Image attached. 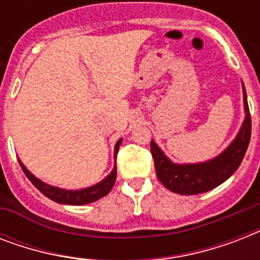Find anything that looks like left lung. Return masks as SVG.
Returning <instances> with one entry per match:
<instances>
[{"instance_id": "1", "label": "left lung", "mask_w": 260, "mask_h": 260, "mask_svg": "<svg viewBox=\"0 0 260 260\" xmlns=\"http://www.w3.org/2000/svg\"><path fill=\"white\" fill-rule=\"evenodd\" d=\"M242 86L246 114L243 124L230 146L213 159L201 163H174L167 158L160 147L151 140V154L154 158L155 170L165 187L182 196L205 193L221 185L238 170L251 138V116L243 82Z\"/></svg>"}]
</instances>
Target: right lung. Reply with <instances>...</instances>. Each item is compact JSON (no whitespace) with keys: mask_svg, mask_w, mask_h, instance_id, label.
Instances as JSON below:
<instances>
[{"mask_svg":"<svg viewBox=\"0 0 260 260\" xmlns=\"http://www.w3.org/2000/svg\"><path fill=\"white\" fill-rule=\"evenodd\" d=\"M122 139H120L116 146H114V167L113 170L110 171V174H108L101 182H98L95 185L89 186V187H85V189L79 190H67L62 189V187H56V186L48 185L46 182H43L42 179H39L30 173L24 163L18 159V163L21 166L22 171L25 173V175L28 177L32 183L35 185V187L38 190H40L46 197H48L52 201L58 202V204H64V205H86V204H91V202L97 201L100 198L105 197L106 194L109 193L112 187H113L114 182H116V175H117V167H116V156H117L118 148H120V144H121Z\"/></svg>","mask_w":260,"mask_h":260,"instance_id":"add662e5","label":"right lung"}]
</instances>
